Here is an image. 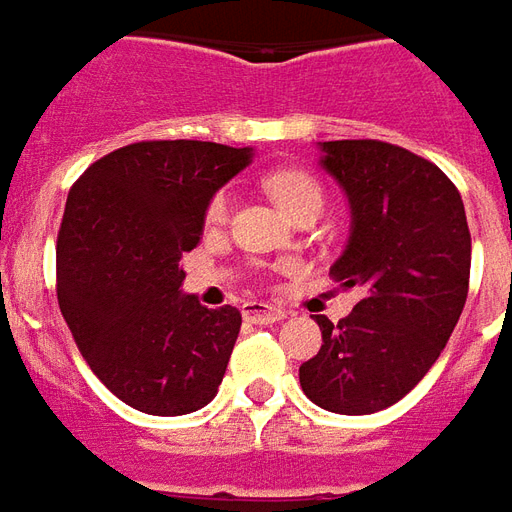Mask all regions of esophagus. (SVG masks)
<instances>
[{
	"instance_id": "1",
	"label": "esophagus",
	"mask_w": 512,
	"mask_h": 512,
	"mask_svg": "<svg viewBox=\"0 0 512 512\" xmlns=\"http://www.w3.org/2000/svg\"><path fill=\"white\" fill-rule=\"evenodd\" d=\"M242 317L248 322H256V325H273V322H281L286 317L284 308H275L270 303H256L250 300L242 306Z\"/></svg>"
}]
</instances>
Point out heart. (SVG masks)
<instances>
[{
	"mask_svg": "<svg viewBox=\"0 0 512 512\" xmlns=\"http://www.w3.org/2000/svg\"><path fill=\"white\" fill-rule=\"evenodd\" d=\"M267 190L273 192V198L281 204L284 212L295 215L297 209H306V206H317L322 209V187L320 181L314 179L311 173L297 168H281L273 170L267 179ZM231 215V192L220 190L212 195V201L206 206V223L209 226H223Z\"/></svg>",
	"mask_w": 512,
	"mask_h": 512,
	"instance_id": "1",
	"label": "heart"
}]
</instances>
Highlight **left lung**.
Wrapping results in <instances>:
<instances>
[{"label":"left lung","instance_id":"obj_1","mask_svg":"<svg viewBox=\"0 0 512 512\" xmlns=\"http://www.w3.org/2000/svg\"><path fill=\"white\" fill-rule=\"evenodd\" d=\"M320 165L347 195L350 237L331 275L364 289L300 366L314 405L364 416L400 402L436 364L469 295L471 234L460 192L441 170L380 140L320 143Z\"/></svg>","mask_w":512,"mask_h":512}]
</instances>
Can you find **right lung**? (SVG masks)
I'll return each mask as SVG.
<instances>
[{"instance_id": "obj_1", "label": "right lung", "mask_w": 512, "mask_h": 512, "mask_svg": "<svg viewBox=\"0 0 512 512\" xmlns=\"http://www.w3.org/2000/svg\"><path fill=\"white\" fill-rule=\"evenodd\" d=\"M253 148L148 140L93 162L68 192L57 234V303L107 389L151 416L215 400L242 314L181 292V253L206 206Z\"/></svg>"}]
</instances>
